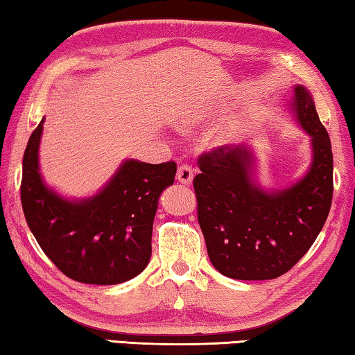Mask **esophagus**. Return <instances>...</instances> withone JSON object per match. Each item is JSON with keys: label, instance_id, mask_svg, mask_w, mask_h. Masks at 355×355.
<instances>
[{"label": "esophagus", "instance_id": "esophagus-1", "mask_svg": "<svg viewBox=\"0 0 355 355\" xmlns=\"http://www.w3.org/2000/svg\"><path fill=\"white\" fill-rule=\"evenodd\" d=\"M192 177H194V172H192V167L189 164H182L177 171V180L183 184H189L192 182Z\"/></svg>", "mask_w": 355, "mask_h": 355}]
</instances>
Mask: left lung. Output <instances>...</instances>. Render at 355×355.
<instances>
[{
	"instance_id": "1",
	"label": "left lung",
	"mask_w": 355,
	"mask_h": 355,
	"mask_svg": "<svg viewBox=\"0 0 355 355\" xmlns=\"http://www.w3.org/2000/svg\"><path fill=\"white\" fill-rule=\"evenodd\" d=\"M294 107L311 136L313 163L291 188L275 194L257 188L244 147H213L197 159V219L213 266L230 279L280 277L307 254L326 224L334 194L330 137L302 86L294 91Z\"/></svg>"
}]
</instances>
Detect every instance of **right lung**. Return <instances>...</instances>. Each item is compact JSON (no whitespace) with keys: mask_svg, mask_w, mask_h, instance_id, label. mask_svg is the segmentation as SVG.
I'll use <instances>...</instances> for the list:
<instances>
[{"mask_svg":"<svg viewBox=\"0 0 355 355\" xmlns=\"http://www.w3.org/2000/svg\"><path fill=\"white\" fill-rule=\"evenodd\" d=\"M42 128L40 122L29 136L20 184L23 213L35 241L59 271L81 284L116 285L136 277L152 255L158 197L173 183L175 161L128 159L100 194L69 202L42 183Z\"/></svg>","mask_w":355,"mask_h":355,"instance_id":"obj_1","label":"right lung"}]
</instances>
